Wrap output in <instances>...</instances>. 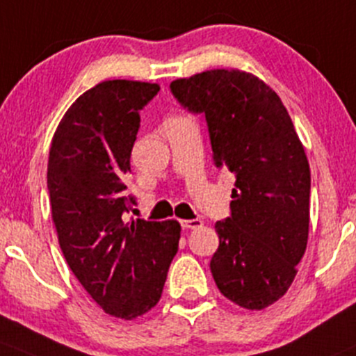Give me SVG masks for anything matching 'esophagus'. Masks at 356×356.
<instances>
[{
  "label": "esophagus",
  "mask_w": 356,
  "mask_h": 356,
  "mask_svg": "<svg viewBox=\"0 0 356 356\" xmlns=\"http://www.w3.org/2000/svg\"><path fill=\"white\" fill-rule=\"evenodd\" d=\"M204 222L200 221V219H186V221H181V226L185 229H197V228H200Z\"/></svg>",
  "instance_id": "esophagus-1"
}]
</instances>
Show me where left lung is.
<instances>
[{"instance_id": "1", "label": "left lung", "mask_w": 356, "mask_h": 356, "mask_svg": "<svg viewBox=\"0 0 356 356\" xmlns=\"http://www.w3.org/2000/svg\"><path fill=\"white\" fill-rule=\"evenodd\" d=\"M183 109L207 123L212 161L236 178L232 214L216 222L211 273L219 291L248 310L291 286L305 254L310 168L277 94L250 73L211 70L171 82Z\"/></svg>"}]
</instances>
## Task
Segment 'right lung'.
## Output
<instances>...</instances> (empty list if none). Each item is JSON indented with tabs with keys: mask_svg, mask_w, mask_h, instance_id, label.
<instances>
[{
	"mask_svg": "<svg viewBox=\"0 0 356 356\" xmlns=\"http://www.w3.org/2000/svg\"><path fill=\"white\" fill-rule=\"evenodd\" d=\"M157 83L108 80L76 99L53 137L47 190L61 252L106 314L135 318L161 298L178 252L177 221H124L140 111Z\"/></svg>",
	"mask_w": 356,
	"mask_h": 356,
	"instance_id": "1",
	"label": "right lung"
}]
</instances>
